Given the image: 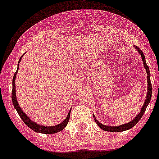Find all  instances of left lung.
Returning a JSON list of instances; mask_svg holds the SVG:
<instances>
[{"instance_id":"left-lung-1","label":"left lung","mask_w":159,"mask_h":159,"mask_svg":"<svg viewBox=\"0 0 159 159\" xmlns=\"http://www.w3.org/2000/svg\"><path fill=\"white\" fill-rule=\"evenodd\" d=\"M134 48L136 49L138 51V52L139 53L140 56L142 57V60H143V66L145 67L146 71H147V97H146V99L144 101V103L142 106L141 111H140L139 114H138L137 116L134 118V119H132L130 122H128V123H125V124L123 125H119V126H107V125H103L101 123H99L98 120L96 119L95 116H93L94 119H95V123H97V125L100 127L102 130H104L106 131H110V132H121V131H124V130H129V129L132 128V127H134V125H136V123H139V121L140 120L142 117H143V114L145 112L146 109H147V106L150 103V101H151V95H152V85H151V73H150V69H149V67L147 66V63H146V60H145V56L143 54V52H142L141 49L139 48L136 47V46H134Z\"/></svg>"}]
</instances>
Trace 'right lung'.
<instances>
[{"label":"right lung","instance_id":"add662e5","mask_svg":"<svg viewBox=\"0 0 159 159\" xmlns=\"http://www.w3.org/2000/svg\"><path fill=\"white\" fill-rule=\"evenodd\" d=\"M23 57V56H22ZM22 57H20V59L19 62H18V65H17V70L15 72L13 75V79H12V103H13V106L15 107V109L17 111L18 115L20 116V117L21 118V119L24 121V123L25 124L27 125L28 127L29 128L32 129V130H34V131L38 132V133H42V134H55V133H57V132H60L63 130V129L65 128V127L67 126V123L69 121L70 119V113H71V110L69 111L68 114H67V117L66 119H64V121L62 122L60 124H57L56 126H52V127H45V126H42V125L38 124V123H35L32 120H31L30 118L23 111L20 107L19 103L17 102V99H16V86H15V80H16V74L18 72V69H19V64L20 62V60H21Z\"/></svg>","mask_w":159,"mask_h":159}]
</instances>
